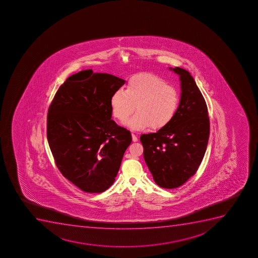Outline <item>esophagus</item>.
<instances>
[{
	"mask_svg": "<svg viewBox=\"0 0 258 258\" xmlns=\"http://www.w3.org/2000/svg\"><path fill=\"white\" fill-rule=\"evenodd\" d=\"M132 140H133L134 142L138 141V137H137L136 134L132 133Z\"/></svg>",
	"mask_w": 258,
	"mask_h": 258,
	"instance_id": "1",
	"label": "esophagus"
}]
</instances>
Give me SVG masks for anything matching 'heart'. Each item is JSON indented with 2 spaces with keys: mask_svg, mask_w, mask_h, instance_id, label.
<instances>
[{
  "mask_svg": "<svg viewBox=\"0 0 258 258\" xmlns=\"http://www.w3.org/2000/svg\"><path fill=\"white\" fill-rule=\"evenodd\" d=\"M137 112L127 121L135 131L151 127L159 130L171 122L179 105L176 88L151 73L136 75L128 80L126 90H116L111 97L112 114L124 122L134 110Z\"/></svg>",
  "mask_w": 258,
  "mask_h": 258,
  "instance_id": "b5f03b06",
  "label": "heart"
}]
</instances>
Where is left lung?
<instances>
[{
	"instance_id": "left-lung-1",
	"label": "left lung",
	"mask_w": 258,
	"mask_h": 258,
	"mask_svg": "<svg viewBox=\"0 0 258 258\" xmlns=\"http://www.w3.org/2000/svg\"><path fill=\"white\" fill-rule=\"evenodd\" d=\"M181 95L176 114L156 133L141 135L144 158L154 181L163 188H176L196 173L206 151L210 122L206 102L194 77L176 67Z\"/></svg>"
}]
</instances>
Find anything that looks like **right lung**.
<instances>
[{
  "instance_id": "add662e5",
  "label": "right lung",
  "mask_w": 258,
  "mask_h": 258,
  "mask_svg": "<svg viewBox=\"0 0 258 258\" xmlns=\"http://www.w3.org/2000/svg\"><path fill=\"white\" fill-rule=\"evenodd\" d=\"M124 82L85 70L68 77L49 105L47 139L54 162L82 191L107 190L132 141L130 131L111 119V97Z\"/></svg>"
}]
</instances>
